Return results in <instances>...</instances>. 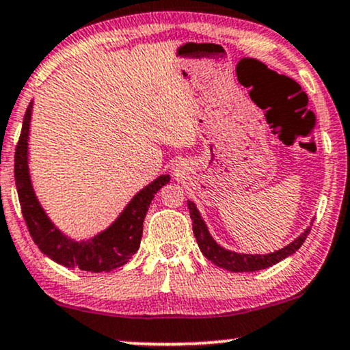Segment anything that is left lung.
<instances>
[{"label": "left lung", "mask_w": 350, "mask_h": 350, "mask_svg": "<svg viewBox=\"0 0 350 350\" xmlns=\"http://www.w3.org/2000/svg\"><path fill=\"white\" fill-rule=\"evenodd\" d=\"M187 207L189 213H191L193 237L197 239V244H199L202 254H204L208 260H212L215 266L226 269V271L230 272H254L260 271V269L271 267L273 264L280 262V260H284L285 258H288L293 252L300 250V246L305 243L306 237L310 234V228H306L295 241H292L288 246L282 247L279 251L271 252V254H241V252L225 250V247H221L220 244L212 238L204 218L200 217L199 210H197L193 202L189 200Z\"/></svg>", "instance_id": "1"}]
</instances>
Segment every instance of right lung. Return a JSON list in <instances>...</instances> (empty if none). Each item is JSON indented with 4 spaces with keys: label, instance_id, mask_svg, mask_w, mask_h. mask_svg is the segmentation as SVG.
<instances>
[{
    "label": "right lung",
    "instance_id": "obj_1",
    "mask_svg": "<svg viewBox=\"0 0 350 350\" xmlns=\"http://www.w3.org/2000/svg\"><path fill=\"white\" fill-rule=\"evenodd\" d=\"M31 116L32 100L29 103L26 116H24L23 130H21L18 146H16L14 179L23 217L33 243L45 256L68 269H79L86 272H109L112 269L122 267L140 247L143 220L148 212L151 200L154 199V193L164 184L170 183L171 178L167 174L159 176L129 202L127 207L122 210L120 215L109 228L86 241H75L53 225L33 192L27 163Z\"/></svg>",
    "mask_w": 350,
    "mask_h": 350
}]
</instances>
